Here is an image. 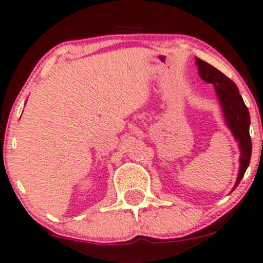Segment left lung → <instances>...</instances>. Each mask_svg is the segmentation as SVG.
Wrapping results in <instances>:
<instances>
[{
  "label": "left lung",
  "mask_w": 263,
  "mask_h": 263,
  "mask_svg": "<svg viewBox=\"0 0 263 263\" xmlns=\"http://www.w3.org/2000/svg\"><path fill=\"white\" fill-rule=\"evenodd\" d=\"M196 65L198 67V74L207 83L214 85L217 91L218 99L222 105L224 118L228 127L230 128L240 148V169L236 179L235 186L241 181L243 174L248 169L250 159H251V137H250V114L241 96L239 94V89L236 84L232 80L223 74L219 69H217L210 63L196 59ZM233 189V190H234Z\"/></svg>",
  "instance_id": "obj_1"
}]
</instances>
